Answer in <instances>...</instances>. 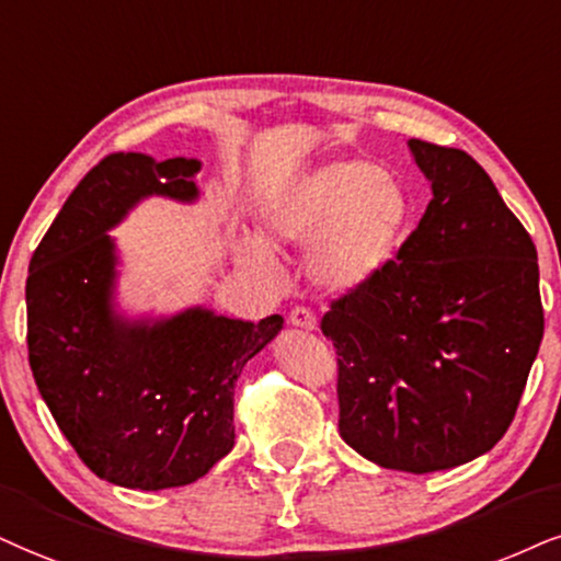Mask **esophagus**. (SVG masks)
<instances>
[{"label":"esophagus","instance_id":"34e87169","mask_svg":"<svg viewBox=\"0 0 561 561\" xmlns=\"http://www.w3.org/2000/svg\"><path fill=\"white\" fill-rule=\"evenodd\" d=\"M288 322L299 330H317V317L307 307H296L291 317H288Z\"/></svg>","mask_w":561,"mask_h":561}]
</instances>
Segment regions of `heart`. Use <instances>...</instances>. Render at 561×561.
<instances>
[{
    "label": "heart",
    "mask_w": 561,
    "mask_h": 561,
    "mask_svg": "<svg viewBox=\"0 0 561 561\" xmlns=\"http://www.w3.org/2000/svg\"><path fill=\"white\" fill-rule=\"evenodd\" d=\"M262 224L274 247H309V280L324 294L345 296L377 280L396 260L408 226V197L377 165L333 161L283 186L267 203ZM268 245L257 233L239 231L231 252L241 267L273 278L278 260Z\"/></svg>",
    "instance_id": "b5f03b06"
}]
</instances>
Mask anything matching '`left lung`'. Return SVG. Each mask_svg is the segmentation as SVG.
Returning <instances> with one entry per match:
<instances>
[{
	"label": "left lung",
	"mask_w": 561,
	"mask_h": 561,
	"mask_svg": "<svg viewBox=\"0 0 561 561\" xmlns=\"http://www.w3.org/2000/svg\"><path fill=\"white\" fill-rule=\"evenodd\" d=\"M432 199L398 260L333 301L341 437L405 473L462 466L513 424L543 337L534 239L471 156L408 140Z\"/></svg>",
	"instance_id": "1"
}]
</instances>
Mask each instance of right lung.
<instances>
[{"label":"right lung","mask_w":561,"mask_h":561,"mask_svg":"<svg viewBox=\"0 0 561 561\" xmlns=\"http://www.w3.org/2000/svg\"><path fill=\"white\" fill-rule=\"evenodd\" d=\"M197 158L106 156L75 186L31 257L27 362L80 460L124 489L186 486L233 447V385L283 317L213 309L129 317L116 304L108 231L148 197L195 203Z\"/></svg>","instance_id":"add662e5"}]
</instances>
